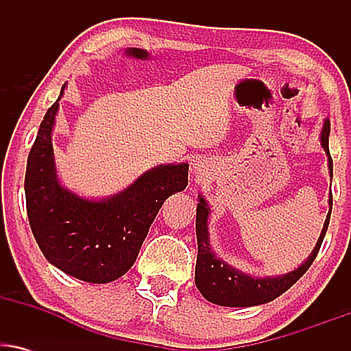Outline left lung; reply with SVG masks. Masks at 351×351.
I'll use <instances>...</instances> for the list:
<instances>
[{
  "label": "left lung",
  "instance_id": "8db88e82",
  "mask_svg": "<svg viewBox=\"0 0 351 351\" xmlns=\"http://www.w3.org/2000/svg\"><path fill=\"white\" fill-rule=\"evenodd\" d=\"M328 135H330V122L325 120L324 130H322V147L328 155V170L330 176H333V160L328 150ZM332 198H330V213H332ZM330 213L325 219L322 234L318 237L315 249L304 264L295 271L285 274L280 277H257L245 276V274L236 271L234 267L219 261L213 254L209 247L208 239V216L209 208L206 201L199 196L198 209H196V236H198V259H196L195 282L198 291L203 297L213 304L224 305V307H252V305L267 304L277 297L282 295L287 289H291L297 280L307 272V269L315 261L320 245L324 243L325 232L328 229Z\"/></svg>",
  "mask_w": 351,
  "mask_h": 351
}]
</instances>
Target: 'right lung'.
I'll return each mask as SVG.
<instances>
[{
  "label": "right lung",
  "instance_id": "right-lung-1",
  "mask_svg": "<svg viewBox=\"0 0 351 351\" xmlns=\"http://www.w3.org/2000/svg\"><path fill=\"white\" fill-rule=\"evenodd\" d=\"M59 99L44 115L27 156L24 191L31 231L44 257L60 271L107 284L134 265L163 201L186 188L188 163L160 165L108 199L79 198L56 176L51 132Z\"/></svg>",
  "mask_w": 351,
  "mask_h": 351
}]
</instances>
